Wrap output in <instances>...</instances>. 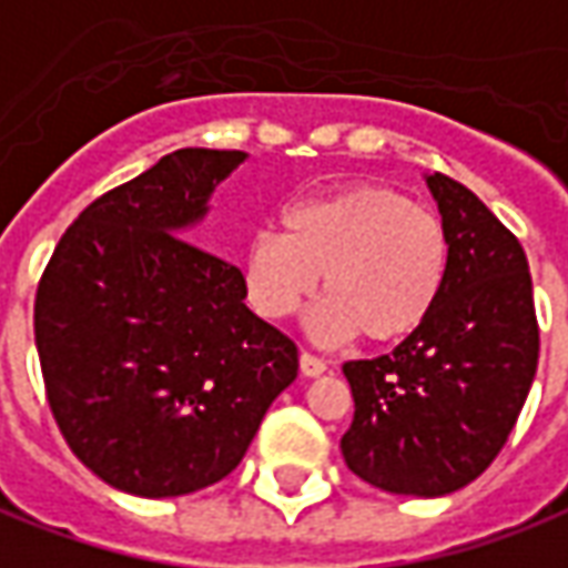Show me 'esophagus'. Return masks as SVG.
<instances>
[{"instance_id":"1","label":"esophagus","mask_w":568,"mask_h":568,"mask_svg":"<svg viewBox=\"0 0 568 568\" xmlns=\"http://www.w3.org/2000/svg\"><path fill=\"white\" fill-rule=\"evenodd\" d=\"M329 366H326V361H320V357H314L311 351H301V373L307 376V379H314V376H323Z\"/></svg>"}]
</instances>
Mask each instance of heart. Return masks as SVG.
I'll return each instance as SVG.
<instances>
[{"label": "heart", "instance_id": "heart-1", "mask_svg": "<svg viewBox=\"0 0 568 568\" xmlns=\"http://www.w3.org/2000/svg\"><path fill=\"white\" fill-rule=\"evenodd\" d=\"M283 233L257 230L242 252L245 298L264 320H285L314 295L307 316L323 345L361 333L366 342H400L442 301L450 273V239L429 207L382 183H348L283 207Z\"/></svg>", "mask_w": 568, "mask_h": 568}]
</instances>
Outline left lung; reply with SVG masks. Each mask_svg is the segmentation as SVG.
Returning <instances> with one entry per match:
<instances>
[{
	"label": "left lung",
	"instance_id": "left-lung-1",
	"mask_svg": "<svg viewBox=\"0 0 568 568\" xmlns=\"http://www.w3.org/2000/svg\"><path fill=\"white\" fill-rule=\"evenodd\" d=\"M450 239L432 316L392 354L342 366L354 423L342 454L392 495L445 497L507 445L538 369V320L519 239L445 173L426 176Z\"/></svg>",
	"mask_w": 568,
	"mask_h": 568
}]
</instances>
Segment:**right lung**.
I'll return each instance as SVG.
<instances>
[{"label": "right lung", "mask_w": 568, "mask_h": 568, "mask_svg": "<svg viewBox=\"0 0 568 568\" xmlns=\"http://www.w3.org/2000/svg\"><path fill=\"white\" fill-rule=\"evenodd\" d=\"M245 152L180 149L73 220L33 329L58 429L111 488L202 491L242 463L298 348L245 304L242 270L192 245Z\"/></svg>", "instance_id": "add662e5"}]
</instances>
